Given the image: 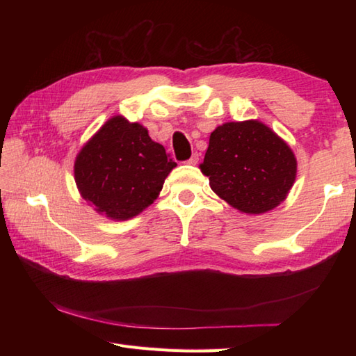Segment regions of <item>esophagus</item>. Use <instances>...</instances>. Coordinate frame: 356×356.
Here are the masks:
<instances>
[{"mask_svg": "<svg viewBox=\"0 0 356 356\" xmlns=\"http://www.w3.org/2000/svg\"><path fill=\"white\" fill-rule=\"evenodd\" d=\"M197 162H199V154H197V153H194V154L186 161L188 165H197Z\"/></svg>", "mask_w": 356, "mask_h": 356, "instance_id": "esophagus-1", "label": "esophagus"}]
</instances>
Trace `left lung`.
Here are the masks:
<instances>
[{"instance_id": "obj_1", "label": "left lung", "mask_w": 356, "mask_h": 356, "mask_svg": "<svg viewBox=\"0 0 356 356\" xmlns=\"http://www.w3.org/2000/svg\"><path fill=\"white\" fill-rule=\"evenodd\" d=\"M200 171L228 205L259 216L287 197L297 177V157L260 120L225 122L211 133Z\"/></svg>"}]
</instances>
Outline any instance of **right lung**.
Returning a JSON list of instances; mask_svg holds the SVG:
<instances>
[{
	"mask_svg": "<svg viewBox=\"0 0 356 356\" xmlns=\"http://www.w3.org/2000/svg\"><path fill=\"white\" fill-rule=\"evenodd\" d=\"M176 166L145 127L118 115L79 149L73 170L81 197L97 214L124 222L159 197Z\"/></svg>",
	"mask_w": 356,
	"mask_h": 356,
	"instance_id": "1",
	"label": "right lung"
}]
</instances>
